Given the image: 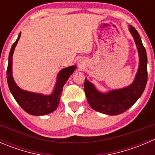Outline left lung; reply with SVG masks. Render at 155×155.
I'll return each instance as SVG.
<instances>
[{
	"instance_id": "1",
	"label": "left lung",
	"mask_w": 155,
	"mask_h": 155,
	"mask_svg": "<svg viewBox=\"0 0 155 155\" xmlns=\"http://www.w3.org/2000/svg\"><path fill=\"white\" fill-rule=\"evenodd\" d=\"M129 30L135 40L140 56V66L132 85L103 94L98 91L86 79L84 82V90L89 105L94 110L107 115H118L127 110L141 97L146 86L148 80L146 51L135 28L130 26Z\"/></svg>"
}]
</instances>
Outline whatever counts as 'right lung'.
<instances>
[{"mask_svg": "<svg viewBox=\"0 0 155 155\" xmlns=\"http://www.w3.org/2000/svg\"><path fill=\"white\" fill-rule=\"evenodd\" d=\"M20 35L21 33L18 35L16 41L12 44L9 54L8 66L7 70V79L9 88L16 102L26 112L33 115H47L57 109L64 85L66 83L70 75L73 73L76 66L69 67L61 70L58 76L54 90L51 94L43 95L21 90L15 83L12 76V54L18 40H19Z\"/></svg>", "mask_w": 155, "mask_h": 155, "instance_id": "add662e5", "label": "right lung"}]
</instances>
